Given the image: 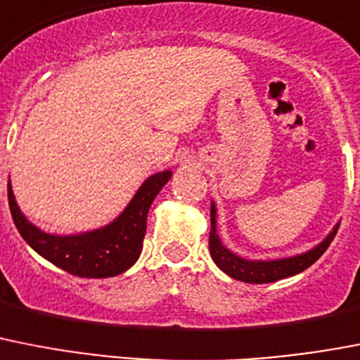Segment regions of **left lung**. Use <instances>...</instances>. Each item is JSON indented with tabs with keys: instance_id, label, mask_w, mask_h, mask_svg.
Instances as JSON below:
<instances>
[{
	"instance_id": "8db88e82",
	"label": "left lung",
	"mask_w": 360,
	"mask_h": 360,
	"mask_svg": "<svg viewBox=\"0 0 360 360\" xmlns=\"http://www.w3.org/2000/svg\"><path fill=\"white\" fill-rule=\"evenodd\" d=\"M337 229H339V224L328 233V236L321 244H317L306 253L285 257V259L250 260L240 257V255L233 253L231 250H227L226 245L222 244L217 233V205H214V202H211L210 253L218 268L231 278L248 282V284H269V282H276L281 278L297 275V273L308 269L313 262H317L322 253L328 250V245L331 244L333 236L337 235Z\"/></svg>"
}]
</instances>
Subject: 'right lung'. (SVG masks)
Returning <instances> with one entry per match:
<instances>
[{
    "mask_svg": "<svg viewBox=\"0 0 360 360\" xmlns=\"http://www.w3.org/2000/svg\"><path fill=\"white\" fill-rule=\"evenodd\" d=\"M171 171H160L150 174L136 195L131 198L122 213L107 226L92 231L76 233V235H51L34 226L14 198V191L8 182V207L12 220L23 240L43 259L61 268L63 271L85 278H107L127 271L142 253L143 236L147 229V213L169 182Z\"/></svg>",
    "mask_w": 360,
    "mask_h": 360,
    "instance_id": "1",
    "label": "right lung"
}]
</instances>
